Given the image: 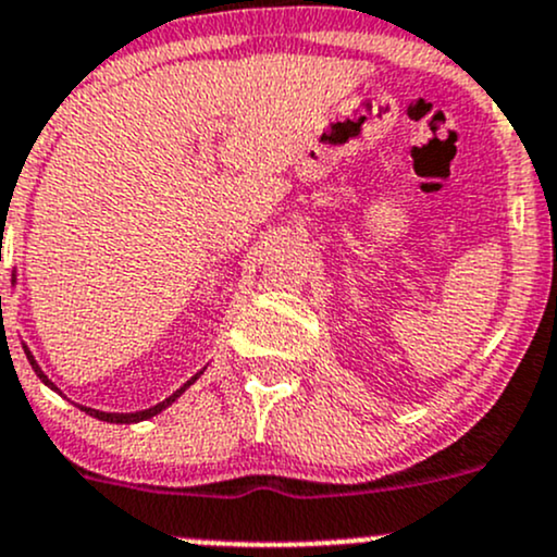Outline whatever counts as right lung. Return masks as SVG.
Returning <instances> with one entry per match:
<instances>
[{
	"mask_svg": "<svg viewBox=\"0 0 557 557\" xmlns=\"http://www.w3.org/2000/svg\"><path fill=\"white\" fill-rule=\"evenodd\" d=\"M23 351H26V357H28V362H30V368H34V372H36V377H39L41 383H45L47 388H52V391H58V394H63V391H60L58 386H54V383L50 381V377L45 375V370L39 368V362H36L34 359V354H30V348L28 346H23ZM206 370V368H203ZM203 370L200 372H195L193 377H189V381L185 383V386H180L174 391V394L169 396V399H163V401H158L156 407H148V409H139V412H102V409H91V407H82V405H76L78 409H82V412H87L89 418H97V420H102V423H119V425H129V423H139V420H150V418H156V414H161L163 409L166 407H171L174 405L176 399H180L182 394H185V391L193 386L195 381H198L200 375H203Z\"/></svg>",
	"mask_w": 557,
	"mask_h": 557,
	"instance_id": "obj_1",
	"label": "right lung"
}]
</instances>
